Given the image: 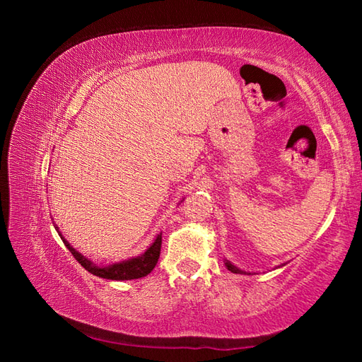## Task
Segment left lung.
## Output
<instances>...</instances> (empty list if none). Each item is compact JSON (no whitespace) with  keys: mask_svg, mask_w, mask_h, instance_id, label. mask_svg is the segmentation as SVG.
<instances>
[{"mask_svg":"<svg viewBox=\"0 0 362 362\" xmlns=\"http://www.w3.org/2000/svg\"><path fill=\"white\" fill-rule=\"evenodd\" d=\"M225 267L228 268V270H230L231 273H240V274H242V273H245L243 270H240V268H238L236 265H233V264L230 262V260H226V259H225Z\"/></svg>","mask_w":362,"mask_h":362,"instance_id":"8db88e82","label":"left lung"}]
</instances>
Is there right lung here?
Masks as SVG:
<instances>
[{
  "label": "right lung",
  "instance_id": "obj_1",
  "mask_svg": "<svg viewBox=\"0 0 362 362\" xmlns=\"http://www.w3.org/2000/svg\"><path fill=\"white\" fill-rule=\"evenodd\" d=\"M55 226V230L58 231V226ZM60 238L63 240V243L66 245V248L71 251L72 256L78 260V264L81 267H85V270H88L89 273L95 274L98 277H103V279H111V281H131V279H140V277L149 274L153 272V268L156 267L158 256H160V247H162V233L157 234L154 242L145 250V253H141L140 256L136 257H129L126 260H122V262H115V264H109V265H97L92 262L90 259H88L86 256H83L81 253H78L69 242H67L62 233Z\"/></svg>",
  "mask_w": 362,
  "mask_h": 362
}]
</instances>
